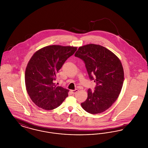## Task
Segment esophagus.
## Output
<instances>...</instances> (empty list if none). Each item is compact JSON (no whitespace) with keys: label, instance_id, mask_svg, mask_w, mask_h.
<instances>
[{"label":"esophagus","instance_id":"34e87169","mask_svg":"<svg viewBox=\"0 0 148 148\" xmlns=\"http://www.w3.org/2000/svg\"><path fill=\"white\" fill-rule=\"evenodd\" d=\"M71 92H72L73 94H76V93L79 91V90L77 89H75V90H71Z\"/></svg>","mask_w":148,"mask_h":148}]
</instances>
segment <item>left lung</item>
Listing matches in <instances>:
<instances>
[{"mask_svg":"<svg viewBox=\"0 0 148 148\" xmlns=\"http://www.w3.org/2000/svg\"><path fill=\"white\" fill-rule=\"evenodd\" d=\"M75 56L84 62L90 79L95 80L94 91L88 90V98L81 103L88 113L95 114L109 109L116 100L124 82V69L119 59L100 45L80 47Z\"/></svg>","mask_w":148,"mask_h":148,"instance_id":"obj_1","label":"left lung"}]
</instances>
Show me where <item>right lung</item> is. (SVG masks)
Returning a JSON list of instances; mask_svg holds the SVG:
<instances>
[{
    "instance_id": "add662e5",
    "label": "right lung",
    "mask_w": 148,
    "mask_h": 148,
    "mask_svg": "<svg viewBox=\"0 0 148 148\" xmlns=\"http://www.w3.org/2000/svg\"><path fill=\"white\" fill-rule=\"evenodd\" d=\"M77 47L49 45L37 50L27 64L25 73L26 89L32 100L39 108L53 110L68 96L69 90L56 86L57 73Z\"/></svg>"
}]
</instances>
